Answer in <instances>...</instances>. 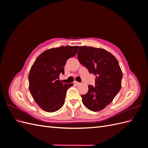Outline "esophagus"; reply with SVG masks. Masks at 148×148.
Instances as JSON below:
<instances>
[{"label": "esophagus", "instance_id": "34e87169", "mask_svg": "<svg viewBox=\"0 0 148 148\" xmlns=\"http://www.w3.org/2000/svg\"><path fill=\"white\" fill-rule=\"evenodd\" d=\"M74 84H76V85H77V86H78V85L80 84V83H79V82H74Z\"/></svg>", "mask_w": 148, "mask_h": 148}]
</instances>
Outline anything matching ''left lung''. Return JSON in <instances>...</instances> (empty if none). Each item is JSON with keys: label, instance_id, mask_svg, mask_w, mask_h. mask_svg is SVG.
Wrapping results in <instances>:
<instances>
[{"label": "left lung", "instance_id": "obj_1", "mask_svg": "<svg viewBox=\"0 0 148 148\" xmlns=\"http://www.w3.org/2000/svg\"><path fill=\"white\" fill-rule=\"evenodd\" d=\"M78 59L89 72L96 76L95 86H88V92L82 95L87 109L98 112L113 101L122 87V71L119 62L104 49L79 46Z\"/></svg>", "mask_w": 148, "mask_h": 148}]
</instances>
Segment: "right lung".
Segmentation results:
<instances>
[{
    "instance_id": "right-lung-1",
    "label": "right lung",
    "mask_w": 148,
    "mask_h": 148,
    "mask_svg": "<svg viewBox=\"0 0 148 148\" xmlns=\"http://www.w3.org/2000/svg\"><path fill=\"white\" fill-rule=\"evenodd\" d=\"M78 46L48 49L36 59L28 76L29 89L33 99L44 111L54 112L64 106L67 89L73 83H62L60 73L69 58L74 57Z\"/></svg>"
}]
</instances>
